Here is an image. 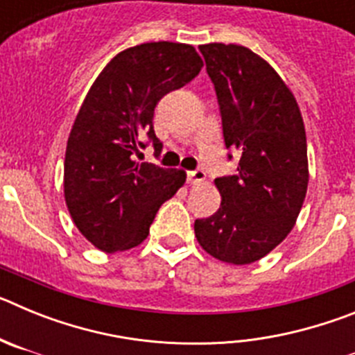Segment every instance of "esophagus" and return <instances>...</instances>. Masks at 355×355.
Returning <instances> with one entry per match:
<instances>
[{
    "instance_id": "1",
    "label": "esophagus",
    "mask_w": 355,
    "mask_h": 355,
    "mask_svg": "<svg viewBox=\"0 0 355 355\" xmlns=\"http://www.w3.org/2000/svg\"><path fill=\"white\" fill-rule=\"evenodd\" d=\"M205 180H206V172L199 171V168H197V171H190L187 174V181L190 184H200V183H205Z\"/></svg>"
}]
</instances>
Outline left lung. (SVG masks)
Here are the masks:
<instances>
[{
	"instance_id": "obj_1",
	"label": "left lung",
	"mask_w": 355,
	"mask_h": 355,
	"mask_svg": "<svg viewBox=\"0 0 355 355\" xmlns=\"http://www.w3.org/2000/svg\"><path fill=\"white\" fill-rule=\"evenodd\" d=\"M199 51L218 97L225 147L240 153V163L236 175L215 180L220 208L196 220V238L213 258L249 265L288 236L306 199L302 114L283 78L249 48L211 42Z\"/></svg>"
}]
</instances>
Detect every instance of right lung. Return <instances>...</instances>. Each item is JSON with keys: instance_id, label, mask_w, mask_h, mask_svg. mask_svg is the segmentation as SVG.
I'll return each mask as SVG.
<instances>
[{"instance_id": "right-lung-1", "label": "right lung", "mask_w": 355, "mask_h": 355, "mask_svg": "<svg viewBox=\"0 0 355 355\" xmlns=\"http://www.w3.org/2000/svg\"><path fill=\"white\" fill-rule=\"evenodd\" d=\"M202 58L190 44L146 42L115 55L85 96L67 140L64 196L72 222L103 252L140 245L156 211L187 181L181 168L133 159L149 137L165 94L199 74Z\"/></svg>"}]
</instances>
